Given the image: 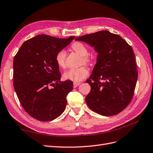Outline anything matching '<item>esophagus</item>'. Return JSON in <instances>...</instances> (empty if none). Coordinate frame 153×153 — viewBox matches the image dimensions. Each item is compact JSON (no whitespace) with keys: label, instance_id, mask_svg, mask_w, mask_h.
<instances>
[{"label":"esophagus","instance_id":"obj_1","mask_svg":"<svg viewBox=\"0 0 153 153\" xmlns=\"http://www.w3.org/2000/svg\"><path fill=\"white\" fill-rule=\"evenodd\" d=\"M79 85H80V82H74V88H76V87L79 86Z\"/></svg>","mask_w":153,"mask_h":153}]
</instances>
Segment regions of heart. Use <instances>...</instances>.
I'll return each mask as SVG.
<instances>
[{
    "instance_id": "b5f03b06",
    "label": "heart",
    "mask_w": 153,
    "mask_h": 153,
    "mask_svg": "<svg viewBox=\"0 0 153 153\" xmlns=\"http://www.w3.org/2000/svg\"><path fill=\"white\" fill-rule=\"evenodd\" d=\"M73 50L78 54L82 56V62L88 64L90 62V58L88 56V49L83 43L75 42L72 45ZM65 59H66V51L65 50L59 51L56 56V62L59 67H65ZM88 70L85 67H81L77 68H71L63 74V78L66 80H71L74 82H79L84 79L88 76Z\"/></svg>"
}]
</instances>
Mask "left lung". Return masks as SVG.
<instances>
[{"label": "left lung", "instance_id": "1", "mask_svg": "<svg viewBox=\"0 0 153 153\" xmlns=\"http://www.w3.org/2000/svg\"><path fill=\"white\" fill-rule=\"evenodd\" d=\"M97 52V63L86 82L91 90L85 98L88 106L103 116L119 113L133 97L138 72L132 47L120 36L101 30L79 36Z\"/></svg>", "mask_w": 153, "mask_h": 153}]
</instances>
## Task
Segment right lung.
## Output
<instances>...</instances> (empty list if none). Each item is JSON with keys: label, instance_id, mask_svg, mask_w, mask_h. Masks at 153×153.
Here are the masks:
<instances>
[{"label": "right lung", "instance_id": "right-lung-1", "mask_svg": "<svg viewBox=\"0 0 153 153\" xmlns=\"http://www.w3.org/2000/svg\"><path fill=\"white\" fill-rule=\"evenodd\" d=\"M75 38L37 35L24 42L15 55L14 88L22 106L34 119L51 121L65 111L73 82L60 81L56 56Z\"/></svg>", "mask_w": 153, "mask_h": 153}]
</instances>
